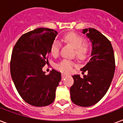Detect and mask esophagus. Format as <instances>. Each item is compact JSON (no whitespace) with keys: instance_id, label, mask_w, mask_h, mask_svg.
<instances>
[{"instance_id":"obj_1","label":"esophagus","mask_w":123,"mask_h":123,"mask_svg":"<svg viewBox=\"0 0 123 123\" xmlns=\"http://www.w3.org/2000/svg\"><path fill=\"white\" fill-rule=\"evenodd\" d=\"M68 76V75H67V74H66V73H62V78H65V77H67Z\"/></svg>"}]
</instances>
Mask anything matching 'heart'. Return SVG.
<instances>
[{"label": "heart", "instance_id": "heart-1", "mask_svg": "<svg viewBox=\"0 0 123 123\" xmlns=\"http://www.w3.org/2000/svg\"><path fill=\"white\" fill-rule=\"evenodd\" d=\"M64 40L68 44H71L75 49L76 55L81 59H84L89 53L90 44L88 41L84 40V37L74 32H69L64 36ZM61 44L59 41H54L52 43L50 52L52 55L57 56L59 54ZM74 63L69 59H63L56 66L57 69L62 72H70L72 71Z\"/></svg>", "mask_w": 123, "mask_h": 123}]
</instances>
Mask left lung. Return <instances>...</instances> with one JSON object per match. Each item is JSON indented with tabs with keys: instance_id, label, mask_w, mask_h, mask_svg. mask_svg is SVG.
<instances>
[{
	"instance_id": "obj_1",
	"label": "left lung",
	"mask_w": 123,
	"mask_h": 123,
	"mask_svg": "<svg viewBox=\"0 0 123 123\" xmlns=\"http://www.w3.org/2000/svg\"><path fill=\"white\" fill-rule=\"evenodd\" d=\"M92 42L91 57L81 68V78L73 75L74 84L70 88L71 99L75 105L90 107L97 103L107 93L115 72V57L111 41L95 29H83Z\"/></svg>"
}]
</instances>
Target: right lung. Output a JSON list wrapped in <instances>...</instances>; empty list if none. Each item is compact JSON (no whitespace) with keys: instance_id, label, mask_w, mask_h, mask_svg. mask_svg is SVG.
Here are the masks:
<instances>
[{"instance_id":"obj_1","label":"right lung","mask_w":123,"mask_h":123,"mask_svg":"<svg viewBox=\"0 0 123 123\" xmlns=\"http://www.w3.org/2000/svg\"><path fill=\"white\" fill-rule=\"evenodd\" d=\"M57 34L54 29H36L23 34L12 49V81L22 99L32 106H47L55 99L61 74L54 69L46 75L42 69L48 62L50 48Z\"/></svg>"}]
</instances>
